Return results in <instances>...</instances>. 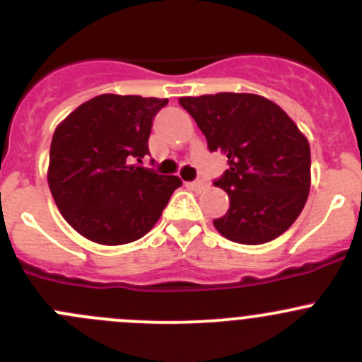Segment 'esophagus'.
<instances>
[{
    "label": "esophagus",
    "mask_w": 362,
    "mask_h": 362,
    "mask_svg": "<svg viewBox=\"0 0 362 362\" xmlns=\"http://www.w3.org/2000/svg\"><path fill=\"white\" fill-rule=\"evenodd\" d=\"M187 185L191 189H194V191H203V189L206 187V184H204L203 180H192V182H189Z\"/></svg>",
    "instance_id": "34e87169"
}]
</instances>
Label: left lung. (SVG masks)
<instances>
[{
	"mask_svg": "<svg viewBox=\"0 0 362 362\" xmlns=\"http://www.w3.org/2000/svg\"><path fill=\"white\" fill-rule=\"evenodd\" d=\"M178 103L196 120L208 151L228 158L214 185L228 192L229 210L215 218V229L243 245L279 238L308 198V140L279 105L257 94H204Z\"/></svg>",
	"mask_w": 362,
	"mask_h": 362,
	"instance_id": "obj_1",
	"label": "left lung"
}]
</instances>
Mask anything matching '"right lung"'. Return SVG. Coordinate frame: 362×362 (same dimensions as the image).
Segmentation results:
<instances>
[{
    "label": "right lung",
    "instance_id": "1",
    "mask_svg": "<svg viewBox=\"0 0 362 362\" xmlns=\"http://www.w3.org/2000/svg\"><path fill=\"white\" fill-rule=\"evenodd\" d=\"M168 100L101 94L59 124L50 144L49 187L75 231L101 245L147 235L182 182L141 166L154 117ZM154 164V159H151Z\"/></svg>",
    "mask_w": 362,
    "mask_h": 362
}]
</instances>
